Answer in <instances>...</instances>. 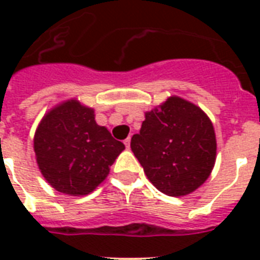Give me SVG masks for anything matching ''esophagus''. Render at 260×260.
<instances>
[{
	"label": "esophagus",
	"mask_w": 260,
	"mask_h": 260,
	"mask_svg": "<svg viewBox=\"0 0 260 260\" xmlns=\"http://www.w3.org/2000/svg\"><path fill=\"white\" fill-rule=\"evenodd\" d=\"M124 145H126V148H130V138H126V140H124Z\"/></svg>",
	"instance_id": "34e87169"
}]
</instances>
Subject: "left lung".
I'll use <instances>...</instances> for the list:
<instances>
[{
  "instance_id": "1",
  "label": "left lung",
  "mask_w": 260,
  "mask_h": 260,
  "mask_svg": "<svg viewBox=\"0 0 260 260\" xmlns=\"http://www.w3.org/2000/svg\"><path fill=\"white\" fill-rule=\"evenodd\" d=\"M130 146L150 183L170 197L194 192L216 164L212 120L197 104L175 94L145 112Z\"/></svg>"
}]
</instances>
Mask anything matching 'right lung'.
Wrapping results in <instances>:
<instances>
[{"label": "right lung", "instance_id": "right-lung-1", "mask_svg": "<svg viewBox=\"0 0 260 260\" xmlns=\"http://www.w3.org/2000/svg\"><path fill=\"white\" fill-rule=\"evenodd\" d=\"M34 150L40 174L54 190L81 197L107 179L124 145L96 123L93 108L68 99L40 119Z\"/></svg>", "mask_w": 260, "mask_h": 260}]
</instances>
